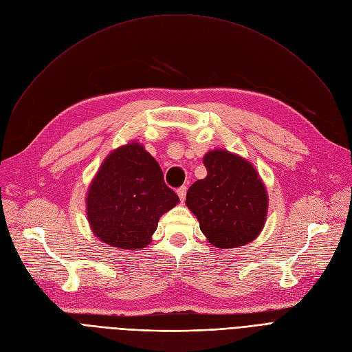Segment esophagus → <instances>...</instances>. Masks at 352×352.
I'll return each mask as SVG.
<instances>
[{"label": "esophagus", "mask_w": 352, "mask_h": 352, "mask_svg": "<svg viewBox=\"0 0 352 352\" xmlns=\"http://www.w3.org/2000/svg\"><path fill=\"white\" fill-rule=\"evenodd\" d=\"M177 194H178V197H179V199H181V202L186 199V195H187V187L186 186H182V187H179L178 190H177Z\"/></svg>", "instance_id": "34e87169"}]
</instances>
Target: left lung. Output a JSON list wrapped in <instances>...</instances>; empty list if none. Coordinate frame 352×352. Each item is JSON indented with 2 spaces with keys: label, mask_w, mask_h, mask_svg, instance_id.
Segmentation results:
<instances>
[{
  "label": "left lung",
  "mask_w": 352,
  "mask_h": 352,
  "mask_svg": "<svg viewBox=\"0 0 352 352\" xmlns=\"http://www.w3.org/2000/svg\"><path fill=\"white\" fill-rule=\"evenodd\" d=\"M207 177L195 181L186 204L199 228L217 248H235L251 243L261 232L268 195L254 165L226 150L206 154Z\"/></svg>",
  "instance_id": "obj_1"
}]
</instances>
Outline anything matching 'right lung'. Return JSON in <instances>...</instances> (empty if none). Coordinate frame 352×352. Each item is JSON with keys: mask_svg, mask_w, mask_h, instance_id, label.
Masks as SVG:
<instances>
[{"mask_svg": "<svg viewBox=\"0 0 352 352\" xmlns=\"http://www.w3.org/2000/svg\"><path fill=\"white\" fill-rule=\"evenodd\" d=\"M178 202L154 157L141 144L129 142L111 153L92 179L87 217L102 243L140 250L151 243L160 217Z\"/></svg>", "mask_w": 352, "mask_h": 352, "instance_id": "add662e5", "label": "right lung"}]
</instances>
